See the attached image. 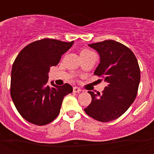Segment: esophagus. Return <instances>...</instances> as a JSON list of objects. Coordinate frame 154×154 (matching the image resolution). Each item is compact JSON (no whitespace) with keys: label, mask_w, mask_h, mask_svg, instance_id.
I'll return each mask as SVG.
<instances>
[{"label":"esophagus","mask_w":154,"mask_h":154,"mask_svg":"<svg viewBox=\"0 0 154 154\" xmlns=\"http://www.w3.org/2000/svg\"><path fill=\"white\" fill-rule=\"evenodd\" d=\"M73 91H74V92H76V93H78V92H80V91H82V90H81L79 87H73Z\"/></svg>","instance_id":"esophagus-1"}]
</instances>
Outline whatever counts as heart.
I'll return each instance as SVG.
<instances>
[{
	"mask_svg": "<svg viewBox=\"0 0 154 154\" xmlns=\"http://www.w3.org/2000/svg\"><path fill=\"white\" fill-rule=\"evenodd\" d=\"M90 53H92V52L91 50H89V49H82V50L81 51V55H82V54H90Z\"/></svg>",
	"mask_w": 154,
	"mask_h": 154,
	"instance_id": "1",
	"label": "heart"
}]
</instances>
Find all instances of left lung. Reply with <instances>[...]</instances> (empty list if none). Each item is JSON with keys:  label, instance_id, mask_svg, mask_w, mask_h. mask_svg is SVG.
Instances as JSON below:
<instances>
[{"label": "left lung", "instance_id": "left-lung-1", "mask_svg": "<svg viewBox=\"0 0 154 154\" xmlns=\"http://www.w3.org/2000/svg\"><path fill=\"white\" fill-rule=\"evenodd\" d=\"M88 46L97 51L100 63L94 74L107 82L102 93L88 91L91 102L84 109L91 118L109 122L119 118L135 100L140 82V69L129 48L115 40H105Z\"/></svg>", "mask_w": 154, "mask_h": 154}]
</instances>
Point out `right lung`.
<instances>
[{
	"label": "right lung",
	"mask_w": 154,
	"mask_h": 154,
	"mask_svg": "<svg viewBox=\"0 0 154 154\" xmlns=\"http://www.w3.org/2000/svg\"><path fill=\"white\" fill-rule=\"evenodd\" d=\"M74 41L44 38L28 44L13 63L11 96L18 112L28 122L44 125L57 118L65 96L72 87L48 84L50 67L56 66Z\"/></svg>",
	"instance_id": "1"
}]
</instances>
